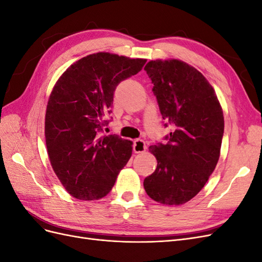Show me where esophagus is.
I'll list each match as a JSON object with an SVG mask.
<instances>
[{"mask_svg": "<svg viewBox=\"0 0 262 262\" xmlns=\"http://www.w3.org/2000/svg\"><path fill=\"white\" fill-rule=\"evenodd\" d=\"M146 149L145 142L143 140H136L133 143V150L134 153H142Z\"/></svg>", "mask_w": 262, "mask_h": 262, "instance_id": "34e87169", "label": "esophagus"}]
</instances>
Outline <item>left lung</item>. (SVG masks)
Wrapping results in <instances>:
<instances>
[{
	"instance_id": "left-lung-1",
	"label": "left lung",
	"mask_w": 262,
	"mask_h": 262,
	"mask_svg": "<svg viewBox=\"0 0 262 262\" xmlns=\"http://www.w3.org/2000/svg\"><path fill=\"white\" fill-rule=\"evenodd\" d=\"M144 70L154 84L163 119L175 128L165 138L167 143L149 146L157 166L144 179V189L156 202L181 205L200 192L215 169L224 133L223 110L209 81L188 63L158 59Z\"/></svg>"
}]
</instances>
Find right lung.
<instances>
[{
	"instance_id": "1",
	"label": "right lung",
	"mask_w": 262,
	"mask_h": 262,
	"mask_svg": "<svg viewBox=\"0 0 262 262\" xmlns=\"http://www.w3.org/2000/svg\"><path fill=\"white\" fill-rule=\"evenodd\" d=\"M145 62L93 53L68 68L53 86L45 119L47 150L62 186L78 200L107 195L130 160L131 141L99 134L112 114L117 85L139 73Z\"/></svg>"
}]
</instances>
